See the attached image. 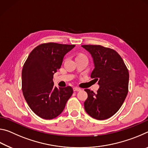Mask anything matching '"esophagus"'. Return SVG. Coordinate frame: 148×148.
Returning <instances> with one entry per match:
<instances>
[{"label":"esophagus","instance_id":"1","mask_svg":"<svg viewBox=\"0 0 148 148\" xmlns=\"http://www.w3.org/2000/svg\"><path fill=\"white\" fill-rule=\"evenodd\" d=\"M73 90H74V91H79L80 90H81V89L79 88V87H74L73 88Z\"/></svg>","mask_w":148,"mask_h":148}]
</instances>
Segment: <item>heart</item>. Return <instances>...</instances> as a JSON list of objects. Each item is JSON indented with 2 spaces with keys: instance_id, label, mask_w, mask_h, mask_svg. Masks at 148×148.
Returning <instances> with one entry per match:
<instances>
[{
  "instance_id": "obj_1",
  "label": "heart",
  "mask_w": 148,
  "mask_h": 148,
  "mask_svg": "<svg viewBox=\"0 0 148 148\" xmlns=\"http://www.w3.org/2000/svg\"><path fill=\"white\" fill-rule=\"evenodd\" d=\"M79 56H85L83 54H79V55H78V56H77V57H79Z\"/></svg>"
}]
</instances>
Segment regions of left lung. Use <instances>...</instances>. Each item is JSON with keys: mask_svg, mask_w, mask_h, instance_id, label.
I'll list each match as a JSON object with an SVG mask.
<instances>
[{"mask_svg": "<svg viewBox=\"0 0 148 148\" xmlns=\"http://www.w3.org/2000/svg\"><path fill=\"white\" fill-rule=\"evenodd\" d=\"M93 58L95 69L91 78L99 82V89L94 92L89 89L84 102L85 110L98 120L109 118L124 102L129 91V71L123 60L114 49L101 45H83Z\"/></svg>", "mask_w": 148, "mask_h": 148, "instance_id": "1", "label": "left lung"}]
</instances>
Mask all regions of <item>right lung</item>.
<instances>
[{
	"label": "right lung",
	"mask_w": 148,
	"mask_h": 148,
	"mask_svg": "<svg viewBox=\"0 0 148 148\" xmlns=\"http://www.w3.org/2000/svg\"><path fill=\"white\" fill-rule=\"evenodd\" d=\"M75 45L48 42L30 53L22 70V91L29 106L41 118L51 119L63 111L73 93L71 86L54 87L53 74L61 68L64 55Z\"/></svg>",
	"instance_id": "1"
}]
</instances>
